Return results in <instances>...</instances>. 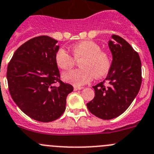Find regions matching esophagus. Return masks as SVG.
Here are the masks:
<instances>
[{
    "label": "esophagus",
    "instance_id": "esophagus-1",
    "mask_svg": "<svg viewBox=\"0 0 154 154\" xmlns=\"http://www.w3.org/2000/svg\"><path fill=\"white\" fill-rule=\"evenodd\" d=\"M82 89H83L82 87H76V86L74 87L75 91H77V90H82Z\"/></svg>",
    "mask_w": 154,
    "mask_h": 154
}]
</instances>
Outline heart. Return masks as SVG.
Instances as JSON below:
<instances>
[{"label":"heart","instance_id":"obj_1","mask_svg":"<svg viewBox=\"0 0 154 154\" xmlns=\"http://www.w3.org/2000/svg\"><path fill=\"white\" fill-rule=\"evenodd\" d=\"M75 60H81L80 69L69 70L63 74L66 82L75 86H82L89 82L93 77L101 79L106 75L111 66V58L108 53L101 51L99 45L94 41L85 40L71 46ZM55 62L59 68L68 69L72 67L75 60L66 49L60 48L55 53Z\"/></svg>","mask_w":154,"mask_h":154}]
</instances>
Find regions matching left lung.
<instances>
[{
	"label": "left lung",
	"instance_id": "left-lung-1",
	"mask_svg": "<svg viewBox=\"0 0 154 154\" xmlns=\"http://www.w3.org/2000/svg\"><path fill=\"white\" fill-rule=\"evenodd\" d=\"M111 38L108 42L112 54L111 69L105 81L93 86L94 98L87 104L90 112L103 120L123 114L139 92L142 82L138 53L121 36L112 35Z\"/></svg>",
	"mask_w": 154,
	"mask_h": 154
}]
</instances>
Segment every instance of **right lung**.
Returning a JSON list of instances; mask_svg holds the SVG:
<instances>
[{
  "mask_svg": "<svg viewBox=\"0 0 154 154\" xmlns=\"http://www.w3.org/2000/svg\"><path fill=\"white\" fill-rule=\"evenodd\" d=\"M57 43L48 36L29 39L15 51L8 66L11 98L27 116L41 122L60 118L66 110L67 95L73 91L72 85L60 80L55 62Z\"/></svg>",
  "mask_w": 154,
  "mask_h": 154,
  "instance_id": "1",
  "label": "right lung"
}]
</instances>
